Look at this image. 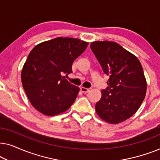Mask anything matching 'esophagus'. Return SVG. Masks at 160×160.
Instances as JSON below:
<instances>
[{"mask_svg":"<svg viewBox=\"0 0 160 160\" xmlns=\"http://www.w3.org/2000/svg\"><path fill=\"white\" fill-rule=\"evenodd\" d=\"M81 90H82V92H83L84 93H87L92 90V87H90V88H86V87H81Z\"/></svg>","mask_w":160,"mask_h":160,"instance_id":"34e87169","label":"esophagus"}]
</instances>
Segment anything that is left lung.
<instances>
[{
	"label": "left lung",
	"mask_w": 160,
	"mask_h": 160,
	"mask_svg": "<svg viewBox=\"0 0 160 160\" xmlns=\"http://www.w3.org/2000/svg\"><path fill=\"white\" fill-rule=\"evenodd\" d=\"M90 48L109 76L108 87L96 102V112L104 121L118 124L132 117L145 98L143 68L136 57L113 41H95Z\"/></svg>",
	"instance_id": "obj_1"
}]
</instances>
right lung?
Returning <instances> with one entry per match:
<instances>
[{
	"label": "right lung",
	"instance_id": "right-lung-1",
	"mask_svg": "<svg viewBox=\"0 0 160 160\" xmlns=\"http://www.w3.org/2000/svg\"><path fill=\"white\" fill-rule=\"evenodd\" d=\"M88 43L73 38H58L36 46L30 52L22 71V83L30 102L36 110L54 116L68 109L79 88L62 73H72L73 61Z\"/></svg>",
	"mask_w": 160,
	"mask_h": 160
}]
</instances>
